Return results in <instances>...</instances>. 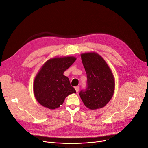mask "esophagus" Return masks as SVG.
Here are the masks:
<instances>
[{
    "instance_id": "1",
    "label": "esophagus",
    "mask_w": 148,
    "mask_h": 148,
    "mask_svg": "<svg viewBox=\"0 0 148 148\" xmlns=\"http://www.w3.org/2000/svg\"><path fill=\"white\" fill-rule=\"evenodd\" d=\"M74 88H75V90H76V92H79V89H80V88H79V86H75Z\"/></svg>"
}]
</instances>
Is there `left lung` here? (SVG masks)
I'll return each mask as SVG.
<instances>
[{
  "label": "left lung",
  "mask_w": 148,
  "mask_h": 148,
  "mask_svg": "<svg viewBox=\"0 0 148 148\" xmlns=\"http://www.w3.org/2000/svg\"><path fill=\"white\" fill-rule=\"evenodd\" d=\"M87 75L86 88L79 94L84 104L91 110L102 108L111 99L114 80L111 69L103 58L95 53L81 55Z\"/></svg>",
  "instance_id": "1"
}]
</instances>
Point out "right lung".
Instances as JSON below:
<instances>
[{
	"instance_id": "right-lung-1",
	"label": "right lung",
	"mask_w": 148,
	"mask_h": 148,
	"mask_svg": "<svg viewBox=\"0 0 148 148\" xmlns=\"http://www.w3.org/2000/svg\"><path fill=\"white\" fill-rule=\"evenodd\" d=\"M76 60L74 57L53 58L45 62L36 75L34 92L38 102L50 109L63 104L69 94L76 93L64 73Z\"/></svg>"
}]
</instances>
